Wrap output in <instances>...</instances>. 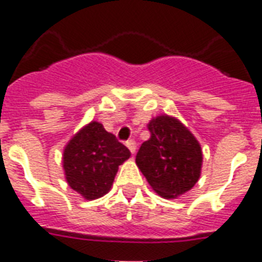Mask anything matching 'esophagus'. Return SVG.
Here are the masks:
<instances>
[{"instance_id":"obj_1","label":"esophagus","mask_w":262,"mask_h":262,"mask_svg":"<svg viewBox=\"0 0 262 262\" xmlns=\"http://www.w3.org/2000/svg\"><path fill=\"white\" fill-rule=\"evenodd\" d=\"M126 147L129 148V151H130L132 154H135V152H136V147H137V145H136L135 140H127V141H126Z\"/></svg>"}]
</instances>
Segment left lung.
<instances>
[{"label": "left lung", "instance_id": "obj_1", "mask_svg": "<svg viewBox=\"0 0 262 262\" xmlns=\"http://www.w3.org/2000/svg\"><path fill=\"white\" fill-rule=\"evenodd\" d=\"M151 137L136 155V163L152 189L164 199L186 193L199 181L203 154L194 136L168 115L152 119Z\"/></svg>", "mask_w": 262, "mask_h": 262}]
</instances>
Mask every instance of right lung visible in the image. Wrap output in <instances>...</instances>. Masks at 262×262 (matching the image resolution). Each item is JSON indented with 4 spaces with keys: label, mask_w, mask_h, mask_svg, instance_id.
I'll return each instance as SVG.
<instances>
[{
    "label": "right lung",
    "mask_w": 262,
    "mask_h": 262,
    "mask_svg": "<svg viewBox=\"0 0 262 262\" xmlns=\"http://www.w3.org/2000/svg\"><path fill=\"white\" fill-rule=\"evenodd\" d=\"M130 151L99 122L81 129L63 151V170L69 186L87 200L102 197L110 190L118 166Z\"/></svg>",
    "instance_id": "right-lung-1"
}]
</instances>
